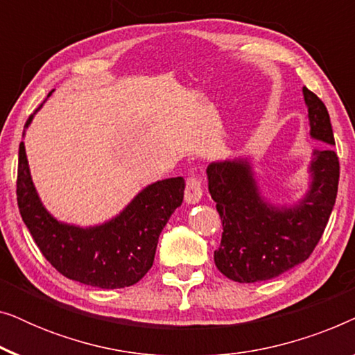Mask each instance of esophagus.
Wrapping results in <instances>:
<instances>
[{"label": "esophagus", "instance_id": "1", "mask_svg": "<svg viewBox=\"0 0 355 355\" xmlns=\"http://www.w3.org/2000/svg\"><path fill=\"white\" fill-rule=\"evenodd\" d=\"M203 196V191H202V184L200 181L196 176H191L187 178L186 181V191H184V198H186L187 203H198L200 202V198Z\"/></svg>", "mask_w": 355, "mask_h": 355}]
</instances>
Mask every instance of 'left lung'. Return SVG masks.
Here are the masks:
<instances>
[{"mask_svg":"<svg viewBox=\"0 0 355 355\" xmlns=\"http://www.w3.org/2000/svg\"><path fill=\"white\" fill-rule=\"evenodd\" d=\"M310 137L320 145L309 164V191L294 205H273L260 193L247 158L213 162L208 191L223 221L216 268L237 283L273 279L302 263L322 239L336 202L339 159L327 106L304 87Z\"/></svg>","mask_w":355,"mask_h":355,"instance_id":"8db88e82","label":"left lung"}]
</instances>
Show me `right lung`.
I'll return each instance as SVG.
<instances>
[{
	"label": "right lung",
	"mask_w": 355,
	"mask_h": 355,
	"mask_svg": "<svg viewBox=\"0 0 355 355\" xmlns=\"http://www.w3.org/2000/svg\"><path fill=\"white\" fill-rule=\"evenodd\" d=\"M53 90L48 94L50 96ZM27 119L26 129L33 116ZM186 182L169 178L142 189L119 215L101 225L80 227L58 221L33 186L26 155L19 145L17 205L43 257L66 278L101 289L132 286L152 268L158 237L181 207Z\"/></svg>",
	"instance_id": "add662e5"
}]
</instances>
